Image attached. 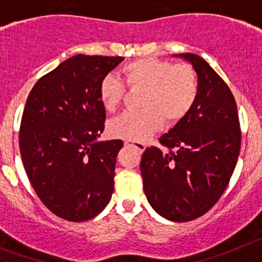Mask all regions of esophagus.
I'll return each mask as SVG.
<instances>
[{
    "instance_id": "obj_1",
    "label": "esophagus",
    "mask_w": 262,
    "mask_h": 262,
    "mask_svg": "<svg viewBox=\"0 0 262 262\" xmlns=\"http://www.w3.org/2000/svg\"><path fill=\"white\" fill-rule=\"evenodd\" d=\"M125 145H128V146H134L136 149L138 150V151H144L145 149H146V145L144 144V142H140V141H132V140H126L125 141Z\"/></svg>"
}]
</instances>
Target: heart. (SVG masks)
<instances>
[{
  "label": "heart",
  "mask_w": 262,
  "mask_h": 262,
  "mask_svg": "<svg viewBox=\"0 0 262 262\" xmlns=\"http://www.w3.org/2000/svg\"><path fill=\"white\" fill-rule=\"evenodd\" d=\"M121 79L108 74L100 80L99 99L108 112H113L126 93L142 90L141 111H129L108 124L111 136L144 141L156 133L162 120L169 124L181 121L194 108L199 96V77L190 64H174L157 58H141L121 68ZM124 81L123 83L122 81Z\"/></svg>",
  "instance_id": "obj_1"
}]
</instances>
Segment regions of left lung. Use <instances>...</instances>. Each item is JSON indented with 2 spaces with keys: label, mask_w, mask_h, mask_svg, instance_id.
<instances>
[{
  "label": "left lung",
  "mask_w": 262,
  "mask_h": 262,
  "mask_svg": "<svg viewBox=\"0 0 262 262\" xmlns=\"http://www.w3.org/2000/svg\"><path fill=\"white\" fill-rule=\"evenodd\" d=\"M199 77L194 108L141 158L150 206L171 222H190L210 211L237 163L241 129L231 90L202 56L181 54Z\"/></svg>",
  "instance_id": "1"
}]
</instances>
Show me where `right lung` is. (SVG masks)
<instances>
[{
    "label": "right lung",
    "instance_id": "right-lung-1",
    "mask_svg": "<svg viewBox=\"0 0 262 262\" xmlns=\"http://www.w3.org/2000/svg\"><path fill=\"white\" fill-rule=\"evenodd\" d=\"M122 56L75 55L30 91L19 128L25 171L45 206L68 222H85L109 203L121 140L97 142L105 108L100 80Z\"/></svg>",
    "mask_w": 262,
    "mask_h": 262
}]
</instances>
